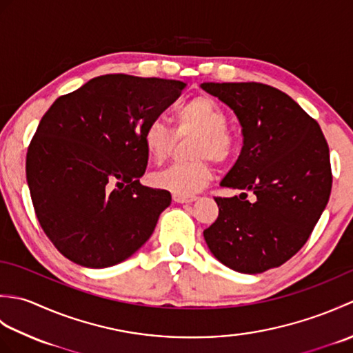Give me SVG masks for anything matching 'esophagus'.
<instances>
[{
  "instance_id": "34e87169",
  "label": "esophagus",
  "mask_w": 353,
  "mask_h": 353,
  "mask_svg": "<svg viewBox=\"0 0 353 353\" xmlns=\"http://www.w3.org/2000/svg\"><path fill=\"white\" fill-rule=\"evenodd\" d=\"M172 200H174L176 203H192V201L197 200V197L196 196H181V194H172Z\"/></svg>"
}]
</instances>
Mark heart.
Listing matches in <instances>:
<instances>
[{"label":"heart","mask_w":353,"mask_h":353,"mask_svg":"<svg viewBox=\"0 0 353 353\" xmlns=\"http://www.w3.org/2000/svg\"><path fill=\"white\" fill-rule=\"evenodd\" d=\"M174 121L179 137L196 134L190 148L191 156L196 159L172 163L165 170L157 171L153 176V182L172 194L192 196L211 182V159L224 163L234 157L238 148V138L228 129L226 110L208 94H197L182 103L176 109ZM174 142V132L161 119H152L142 132V144L150 159L154 162L167 159Z\"/></svg>","instance_id":"b5f03b06"}]
</instances>
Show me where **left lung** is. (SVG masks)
Masks as SVG:
<instances>
[{"label":"left lung","mask_w":353,"mask_h":353,"mask_svg":"<svg viewBox=\"0 0 353 353\" xmlns=\"http://www.w3.org/2000/svg\"><path fill=\"white\" fill-rule=\"evenodd\" d=\"M235 112L243 132L238 161L214 197L219 219L203 236L214 256L239 273L282 265L302 249L332 188L329 147L320 125L290 95L256 81L201 83ZM254 194L247 201L248 192Z\"/></svg>","instance_id":"8db88e82"}]
</instances>
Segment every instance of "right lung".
Listing matches in <instances>:
<instances>
[{
	"label": "right lung",
	"mask_w": 353,
	"mask_h": 353,
	"mask_svg": "<svg viewBox=\"0 0 353 353\" xmlns=\"http://www.w3.org/2000/svg\"><path fill=\"white\" fill-rule=\"evenodd\" d=\"M186 83L106 74L51 104L27 150L37 220L65 258L89 268L127 259L152 236L171 194L139 183L144 127Z\"/></svg>",
	"instance_id": "right-lung-1"
}]
</instances>
